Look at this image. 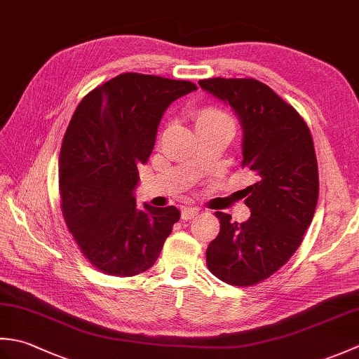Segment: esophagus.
<instances>
[{"label": "esophagus", "instance_id": "obj_1", "mask_svg": "<svg viewBox=\"0 0 359 359\" xmlns=\"http://www.w3.org/2000/svg\"><path fill=\"white\" fill-rule=\"evenodd\" d=\"M197 215H199V210L197 208H182V219L184 220L194 219Z\"/></svg>", "mask_w": 359, "mask_h": 359}]
</instances>
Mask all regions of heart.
<instances>
[{
    "instance_id": "obj_1",
    "label": "heart",
    "mask_w": 359,
    "mask_h": 359,
    "mask_svg": "<svg viewBox=\"0 0 359 359\" xmlns=\"http://www.w3.org/2000/svg\"><path fill=\"white\" fill-rule=\"evenodd\" d=\"M194 121H196L197 133H201L203 129L219 123V121H231V118L224 111L212 108V106H203V108L197 109L194 112Z\"/></svg>"
}]
</instances>
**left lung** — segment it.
<instances>
[{
	"mask_svg": "<svg viewBox=\"0 0 359 359\" xmlns=\"http://www.w3.org/2000/svg\"><path fill=\"white\" fill-rule=\"evenodd\" d=\"M203 90L228 103L242 125L247 222L216 211L220 231L207 248V265L220 280L248 287L270 278L299 248L319 194L310 129L292 104L255 79L201 80Z\"/></svg>",
	"mask_w": 359,
	"mask_h": 359,
	"instance_id": "obj_1",
	"label": "left lung"
}]
</instances>
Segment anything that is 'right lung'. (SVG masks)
<instances>
[{
	"label": "right lung",
	"mask_w": 359,
	"mask_h": 359,
	"mask_svg": "<svg viewBox=\"0 0 359 359\" xmlns=\"http://www.w3.org/2000/svg\"><path fill=\"white\" fill-rule=\"evenodd\" d=\"M191 81L120 74L83 98L60 151V196L66 225L95 269L131 278L151 269L172 225L175 207L135 205L137 166L147 163L157 126Z\"/></svg>",
	"instance_id": "add662e5"
}]
</instances>
